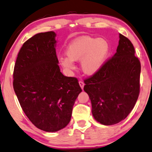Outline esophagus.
Segmentation results:
<instances>
[{
  "label": "esophagus",
  "mask_w": 152,
  "mask_h": 152,
  "mask_svg": "<svg viewBox=\"0 0 152 152\" xmlns=\"http://www.w3.org/2000/svg\"><path fill=\"white\" fill-rule=\"evenodd\" d=\"M78 83H79L80 88H81L82 89H83V87L85 86V83H83V81H82V80H80V81L78 82Z\"/></svg>",
  "instance_id": "34e87169"
}]
</instances>
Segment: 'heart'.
Masks as SVG:
<instances>
[{"label": "heart", "mask_w": 152, "mask_h": 152, "mask_svg": "<svg viewBox=\"0 0 152 152\" xmlns=\"http://www.w3.org/2000/svg\"><path fill=\"white\" fill-rule=\"evenodd\" d=\"M108 51V43L105 39L80 37L69 45L66 50L67 58H62L60 63L64 68L72 70L74 68L73 61L81 60L83 72L92 75L102 67Z\"/></svg>", "instance_id": "obj_1"}]
</instances>
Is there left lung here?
Masks as SVG:
<instances>
[{"label":"left lung","mask_w":152,"mask_h":152,"mask_svg":"<svg viewBox=\"0 0 152 152\" xmlns=\"http://www.w3.org/2000/svg\"><path fill=\"white\" fill-rule=\"evenodd\" d=\"M135 53L130 40L120 34L115 55L84 80V90L91 100L92 115L101 124H117L134 108L140 94L141 69Z\"/></svg>","instance_id":"left-lung-1"}]
</instances>
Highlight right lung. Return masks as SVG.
Returning <instances> with one entry per match:
<instances>
[{
	"label": "right lung",
	"instance_id": "add662e5",
	"mask_svg": "<svg viewBox=\"0 0 152 152\" xmlns=\"http://www.w3.org/2000/svg\"><path fill=\"white\" fill-rule=\"evenodd\" d=\"M55 37L53 31L41 32L24 42L13 72V88L22 110L37 128L47 132L69 124L82 92L77 78L60 72Z\"/></svg>",
	"mask_w": 152,
	"mask_h": 152
}]
</instances>
